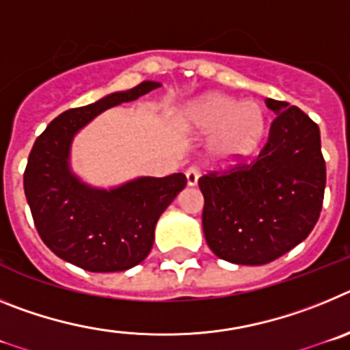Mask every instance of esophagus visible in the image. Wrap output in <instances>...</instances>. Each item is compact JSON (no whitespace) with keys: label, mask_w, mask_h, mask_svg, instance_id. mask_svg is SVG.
<instances>
[{"label":"esophagus","mask_w":350,"mask_h":350,"mask_svg":"<svg viewBox=\"0 0 350 350\" xmlns=\"http://www.w3.org/2000/svg\"><path fill=\"white\" fill-rule=\"evenodd\" d=\"M198 177H200V168L196 165H191L189 168L185 170V178H187V184L196 185Z\"/></svg>","instance_id":"34e87169"}]
</instances>
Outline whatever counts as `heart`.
<instances>
[{"label":"heart","mask_w":350,"mask_h":350,"mask_svg":"<svg viewBox=\"0 0 350 350\" xmlns=\"http://www.w3.org/2000/svg\"><path fill=\"white\" fill-rule=\"evenodd\" d=\"M189 128L212 133L210 152L217 159L237 161L252 154L267 131V113L256 101H238L208 94L189 103L184 112Z\"/></svg>","instance_id":"1"}]
</instances>
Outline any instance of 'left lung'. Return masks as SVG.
Segmentation results:
<instances>
[{
  "mask_svg": "<svg viewBox=\"0 0 350 350\" xmlns=\"http://www.w3.org/2000/svg\"><path fill=\"white\" fill-rule=\"evenodd\" d=\"M275 112L267 144L254 159H237L200 177L203 233L217 258L267 265L314 230L326 187L319 126L286 101L267 100Z\"/></svg>",
  "mask_w": 350,
  "mask_h": 350,
  "instance_id": "1",
  "label": "left lung"
}]
</instances>
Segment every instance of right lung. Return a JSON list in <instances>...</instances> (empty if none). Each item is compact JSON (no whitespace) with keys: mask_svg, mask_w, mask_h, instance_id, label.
<instances>
[{"mask_svg":"<svg viewBox=\"0 0 350 350\" xmlns=\"http://www.w3.org/2000/svg\"><path fill=\"white\" fill-rule=\"evenodd\" d=\"M159 82L113 92L55 117L36 138L24 170V193L43 243L88 271H124L144 261L159 215L185 187L184 173L140 177L117 189L89 187L70 172L71 138L107 108L138 100Z\"/></svg>","mask_w":350,"mask_h":350,"instance_id":"1","label":"right lung"}]
</instances>
